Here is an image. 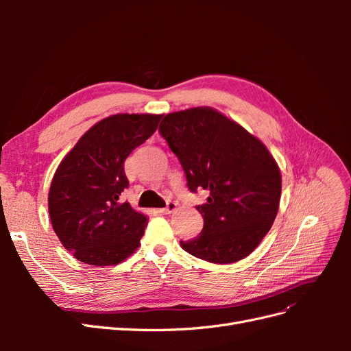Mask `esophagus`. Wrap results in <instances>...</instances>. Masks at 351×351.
Here are the masks:
<instances>
[{"instance_id": "esophagus-1", "label": "esophagus", "mask_w": 351, "mask_h": 351, "mask_svg": "<svg viewBox=\"0 0 351 351\" xmlns=\"http://www.w3.org/2000/svg\"><path fill=\"white\" fill-rule=\"evenodd\" d=\"M176 209H177L176 202L174 200H168L165 208H161V209H159V212H161V214H171V212H174Z\"/></svg>"}]
</instances>
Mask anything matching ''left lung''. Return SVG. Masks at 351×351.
Instances as JSON below:
<instances>
[{
  "label": "left lung",
  "instance_id": "left-lung-1",
  "mask_svg": "<svg viewBox=\"0 0 351 351\" xmlns=\"http://www.w3.org/2000/svg\"><path fill=\"white\" fill-rule=\"evenodd\" d=\"M159 134L182 164L190 192L209 190L206 204L196 206L204 228L182 247L212 263L249 256L271 230L281 197V174L267 146L212 108L167 114Z\"/></svg>",
  "mask_w": 351,
  "mask_h": 351
}]
</instances>
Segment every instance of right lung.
<instances>
[{
	"mask_svg": "<svg viewBox=\"0 0 351 351\" xmlns=\"http://www.w3.org/2000/svg\"><path fill=\"white\" fill-rule=\"evenodd\" d=\"M162 115L117 114L84 133L52 178L48 208L56 234L80 262L117 265L139 247L147 218L121 195L124 161L154 134Z\"/></svg>",
	"mask_w": 351,
	"mask_h": 351,
	"instance_id": "1",
	"label": "right lung"
}]
</instances>
